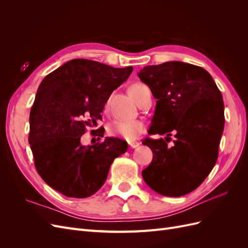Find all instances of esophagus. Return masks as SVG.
Masks as SVG:
<instances>
[{"mask_svg":"<svg viewBox=\"0 0 248 248\" xmlns=\"http://www.w3.org/2000/svg\"><path fill=\"white\" fill-rule=\"evenodd\" d=\"M140 142H139V141H130L129 142V147L131 149H136V148L140 147Z\"/></svg>","mask_w":248,"mask_h":248,"instance_id":"esophagus-1","label":"esophagus"}]
</instances>
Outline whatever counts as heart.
Returning <instances> with one entry per match:
<instances>
[{
    "label": "heart",
    "mask_w": 248,
    "mask_h": 248,
    "mask_svg": "<svg viewBox=\"0 0 248 248\" xmlns=\"http://www.w3.org/2000/svg\"><path fill=\"white\" fill-rule=\"evenodd\" d=\"M148 87L140 82L133 84L129 93L132 98L138 103L144 94L145 89ZM145 130V124L139 121V120H123L118 119L112 121L108 126V133L111 137H119L126 140H134L138 139Z\"/></svg>",
    "instance_id": "obj_1"
}]
</instances>
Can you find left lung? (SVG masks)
Masks as SVG:
<instances>
[{
  "label": "left lung",
  "instance_id": "obj_1",
  "mask_svg": "<svg viewBox=\"0 0 248 248\" xmlns=\"http://www.w3.org/2000/svg\"><path fill=\"white\" fill-rule=\"evenodd\" d=\"M138 76L157 99L148 132L166 136L142 141L154 154L142 178L162 196H185L202 183L218 157L224 127L221 93L208 71L184 62L146 66ZM171 134L176 139L170 145Z\"/></svg>",
  "mask_w": 248,
  "mask_h": 248
}]
</instances>
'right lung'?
<instances>
[{"label": "right lung", "instance_id": "obj_1", "mask_svg": "<svg viewBox=\"0 0 248 248\" xmlns=\"http://www.w3.org/2000/svg\"><path fill=\"white\" fill-rule=\"evenodd\" d=\"M132 70L74 59L41 81L30 111L29 142L40 177L65 197H91L106 182L114 159L126 152L120 139L82 146L80 138L97 125L110 94ZM92 131L103 138V128Z\"/></svg>", "mask_w": 248, "mask_h": 248}]
</instances>
